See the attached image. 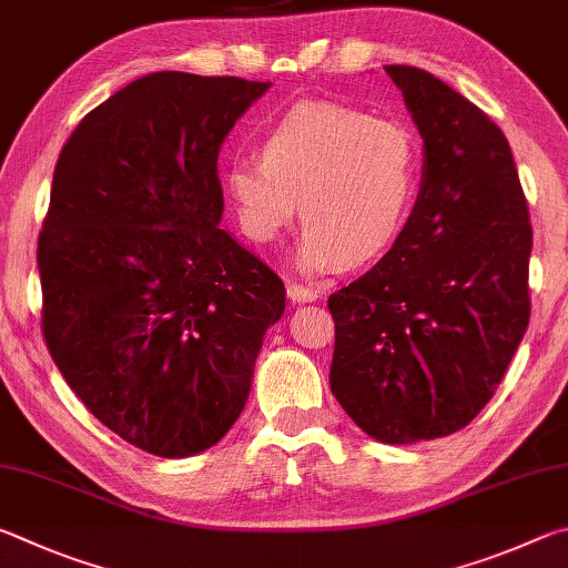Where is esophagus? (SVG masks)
<instances>
[{
    "mask_svg": "<svg viewBox=\"0 0 568 568\" xmlns=\"http://www.w3.org/2000/svg\"><path fill=\"white\" fill-rule=\"evenodd\" d=\"M286 296H290L294 304H312V302L320 300V294H316L314 290H310V286L296 284V282L286 286Z\"/></svg>",
    "mask_w": 568,
    "mask_h": 568,
    "instance_id": "1",
    "label": "esophagus"
}]
</instances>
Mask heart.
Wrapping results in <instances>:
<instances>
[{
  "label": "heart",
  "mask_w": 568,
  "mask_h": 568,
  "mask_svg": "<svg viewBox=\"0 0 568 568\" xmlns=\"http://www.w3.org/2000/svg\"><path fill=\"white\" fill-rule=\"evenodd\" d=\"M409 126L332 102H302L266 129L262 156H236L224 184L244 234L272 244L302 212L296 266L322 274L382 254L419 192Z\"/></svg>",
  "instance_id": "b5f03b06"
}]
</instances>
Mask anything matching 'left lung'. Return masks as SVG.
Segmentation results:
<instances>
[{
	"label": "left lung",
	"instance_id": "left-lung-1",
	"mask_svg": "<svg viewBox=\"0 0 568 568\" xmlns=\"http://www.w3.org/2000/svg\"><path fill=\"white\" fill-rule=\"evenodd\" d=\"M424 139L416 204L376 266L329 296V384L382 444L464 429L529 326L531 224L511 146L424 69L384 67Z\"/></svg>",
	"mask_w": 568,
	"mask_h": 568
}]
</instances>
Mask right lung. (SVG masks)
I'll return each instance as SVG.
<instances>
[{
  "mask_svg": "<svg viewBox=\"0 0 568 568\" xmlns=\"http://www.w3.org/2000/svg\"><path fill=\"white\" fill-rule=\"evenodd\" d=\"M272 82L154 72L62 146L39 234L42 332L106 429L164 459L214 446L248 399L284 284L219 229L216 159Z\"/></svg>",
  "mask_w": 568,
  "mask_h": 568,
  "instance_id": "obj_1",
  "label": "right lung"
}]
</instances>
